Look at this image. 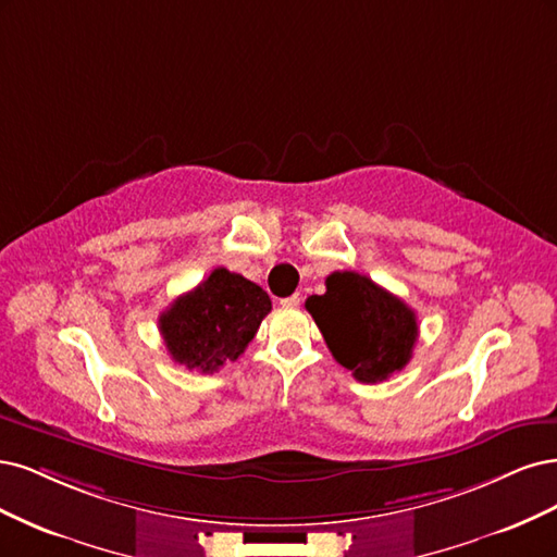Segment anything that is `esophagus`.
Here are the masks:
<instances>
[{"label": "esophagus", "mask_w": 557, "mask_h": 557, "mask_svg": "<svg viewBox=\"0 0 557 557\" xmlns=\"http://www.w3.org/2000/svg\"><path fill=\"white\" fill-rule=\"evenodd\" d=\"M280 302L284 305V308H298V305H300V294H294V296H286V298H282Z\"/></svg>", "instance_id": "obj_1"}]
</instances>
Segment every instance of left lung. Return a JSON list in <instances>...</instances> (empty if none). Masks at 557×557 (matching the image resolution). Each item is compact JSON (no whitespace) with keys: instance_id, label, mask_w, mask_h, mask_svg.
Here are the masks:
<instances>
[{"instance_id":"left-lung-1","label":"left lung","mask_w":557,"mask_h":557,"mask_svg":"<svg viewBox=\"0 0 557 557\" xmlns=\"http://www.w3.org/2000/svg\"><path fill=\"white\" fill-rule=\"evenodd\" d=\"M305 308L335 361L358 382H384L409 363L419 337L417 314L368 275L331 273L326 294L310 296Z\"/></svg>"}]
</instances>
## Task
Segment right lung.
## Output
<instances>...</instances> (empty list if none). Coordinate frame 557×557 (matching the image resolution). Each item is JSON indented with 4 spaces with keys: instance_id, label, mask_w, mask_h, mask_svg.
Masks as SVG:
<instances>
[{
    "instance_id": "right-lung-1",
    "label": "right lung",
    "mask_w": 557,
    "mask_h": 557,
    "mask_svg": "<svg viewBox=\"0 0 557 557\" xmlns=\"http://www.w3.org/2000/svg\"><path fill=\"white\" fill-rule=\"evenodd\" d=\"M271 308L259 284L214 268L159 314V331L175 363L212 374L245 351Z\"/></svg>"
}]
</instances>
